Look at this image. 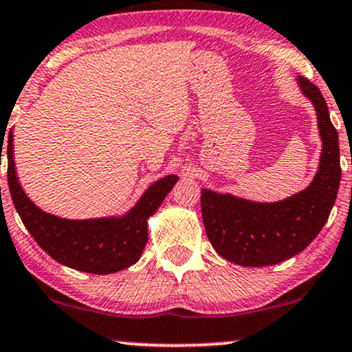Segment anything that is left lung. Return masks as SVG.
I'll use <instances>...</instances> for the list:
<instances>
[{"mask_svg":"<svg viewBox=\"0 0 352 352\" xmlns=\"http://www.w3.org/2000/svg\"><path fill=\"white\" fill-rule=\"evenodd\" d=\"M300 86L317 110L324 144L311 186L278 204H254L201 190V218L211 245L224 259L240 266H272L302 252L324 228L335 205L341 179L338 133L320 89L301 76Z\"/></svg>","mask_w":352,"mask_h":352,"instance_id":"left-lung-1","label":"left lung"}]
</instances>
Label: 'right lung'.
I'll list each match as a JSON object with an SVG mask.
<instances>
[{
  "label": "right lung",
  "instance_id": "right-lung-1",
  "mask_svg": "<svg viewBox=\"0 0 352 352\" xmlns=\"http://www.w3.org/2000/svg\"><path fill=\"white\" fill-rule=\"evenodd\" d=\"M176 181L177 176L171 175L152 184L124 218L91 221L56 218L33 205L21 189L14 170L12 133H9L8 182L14 206L35 242L56 261L76 271L112 274L136 263L147 243L148 216L155 213Z\"/></svg>",
  "mask_w": 352,
  "mask_h": 352
}]
</instances>
